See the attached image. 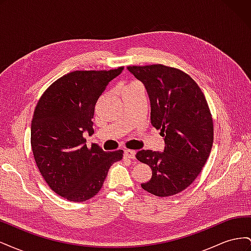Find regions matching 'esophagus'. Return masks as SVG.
I'll use <instances>...</instances> for the list:
<instances>
[{"mask_svg":"<svg viewBox=\"0 0 251 251\" xmlns=\"http://www.w3.org/2000/svg\"><path fill=\"white\" fill-rule=\"evenodd\" d=\"M124 156H125V158L135 159L136 158V151H131V150H126Z\"/></svg>","mask_w":251,"mask_h":251,"instance_id":"esophagus-1","label":"esophagus"}]
</instances>
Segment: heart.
Returning <instances> with one entry per match:
<instances>
[{"label":"heart","mask_w":251,"mask_h":251,"mask_svg":"<svg viewBox=\"0 0 251 251\" xmlns=\"http://www.w3.org/2000/svg\"><path fill=\"white\" fill-rule=\"evenodd\" d=\"M134 83H137V82H134Z\"/></svg>","instance_id":"heart-1"}]
</instances>
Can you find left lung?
Returning <instances> with one entry per match:
<instances>
[{
  "label": "left lung",
  "mask_w": 251,
  "mask_h": 251,
  "mask_svg": "<svg viewBox=\"0 0 251 251\" xmlns=\"http://www.w3.org/2000/svg\"><path fill=\"white\" fill-rule=\"evenodd\" d=\"M143 82L151 101V126L164 137V151L141 150L136 158L150 165L151 178L141 187L157 197L176 195L191 185L208 159L214 125L197 82L176 68L128 66Z\"/></svg>",
  "instance_id": "1"
}]
</instances>
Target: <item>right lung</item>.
I'll return each mask as SVG.
<instances>
[{
  "label": "right lung",
  "mask_w": 251,
  "mask_h": 251,
  "mask_svg": "<svg viewBox=\"0 0 251 251\" xmlns=\"http://www.w3.org/2000/svg\"><path fill=\"white\" fill-rule=\"evenodd\" d=\"M124 67L70 72L45 91L31 123V148L40 173L53 192L72 202L94 197L124 151L87 148L83 133H94V109L108 83Z\"/></svg>",
  "instance_id": "obj_1"
}]
</instances>
